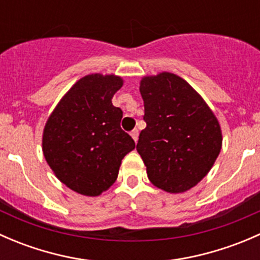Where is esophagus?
Segmentation results:
<instances>
[{"instance_id": "34e87169", "label": "esophagus", "mask_w": 260, "mask_h": 260, "mask_svg": "<svg viewBox=\"0 0 260 260\" xmlns=\"http://www.w3.org/2000/svg\"><path fill=\"white\" fill-rule=\"evenodd\" d=\"M131 136H132V138L135 140V142H137V141H138V129H137V128H135V129L131 132Z\"/></svg>"}]
</instances>
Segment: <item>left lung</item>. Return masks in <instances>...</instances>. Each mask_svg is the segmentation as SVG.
I'll list each match as a JSON object with an SVG mask.
<instances>
[{
  "instance_id": "obj_1",
  "label": "left lung",
  "mask_w": 260,
  "mask_h": 260,
  "mask_svg": "<svg viewBox=\"0 0 260 260\" xmlns=\"http://www.w3.org/2000/svg\"><path fill=\"white\" fill-rule=\"evenodd\" d=\"M140 91L147 127L140 133L137 152L147 176L166 192H185L209 174L219 156V120L203 96L172 73L143 77Z\"/></svg>"
}]
</instances>
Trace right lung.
Segmentation results:
<instances>
[{"mask_svg": "<svg viewBox=\"0 0 260 260\" xmlns=\"http://www.w3.org/2000/svg\"><path fill=\"white\" fill-rule=\"evenodd\" d=\"M123 85L114 74L79 79L46 120L43 152L65 186L84 196H99L115 182L122 159L135 141L120 128L122 109L112 98Z\"/></svg>", "mask_w": 260, "mask_h": 260, "instance_id": "right-lung-1", "label": "right lung"}]
</instances>
